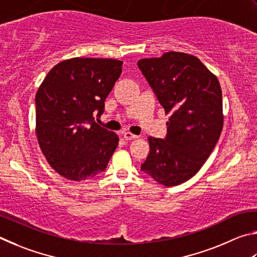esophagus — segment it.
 Returning a JSON list of instances; mask_svg holds the SVG:
<instances>
[{
    "mask_svg": "<svg viewBox=\"0 0 257 257\" xmlns=\"http://www.w3.org/2000/svg\"><path fill=\"white\" fill-rule=\"evenodd\" d=\"M124 139L125 141H131V140H134V139H138V136H136V134H133L131 132H125Z\"/></svg>",
    "mask_w": 257,
    "mask_h": 257,
    "instance_id": "1",
    "label": "esophagus"
}]
</instances>
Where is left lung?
<instances>
[{"mask_svg": "<svg viewBox=\"0 0 257 257\" xmlns=\"http://www.w3.org/2000/svg\"><path fill=\"white\" fill-rule=\"evenodd\" d=\"M139 69L169 114L167 137H149L150 151L141 170L164 186H176L199 172L223 126L218 78L199 58L181 52L142 58Z\"/></svg>", "mask_w": 257, "mask_h": 257, "instance_id": "obj_1", "label": "left lung"}]
</instances>
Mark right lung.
<instances>
[{"mask_svg": "<svg viewBox=\"0 0 257 257\" xmlns=\"http://www.w3.org/2000/svg\"><path fill=\"white\" fill-rule=\"evenodd\" d=\"M123 62L74 57L58 63L36 93V136L51 167L83 182L106 169L118 145L114 132L94 121L121 73Z\"/></svg>", "mask_w": 257, "mask_h": 257, "instance_id": "1", "label": "right lung"}]
</instances>
